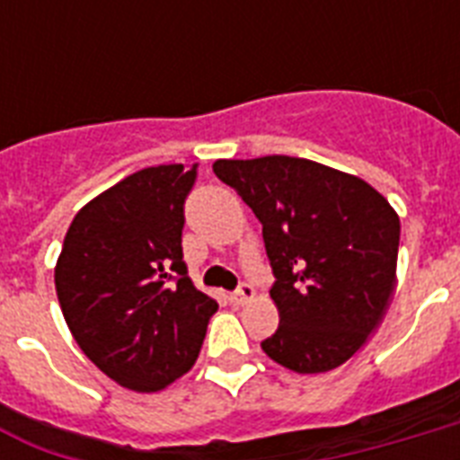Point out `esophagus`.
<instances>
[{"instance_id":"obj_1","label":"esophagus","mask_w":460,"mask_h":460,"mask_svg":"<svg viewBox=\"0 0 460 460\" xmlns=\"http://www.w3.org/2000/svg\"><path fill=\"white\" fill-rule=\"evenodd\" d=\"M252 298H255V288H252V284H248V281H243V284L231 294V303H234V305H245V303L252 301Z\"/></svg>"}]
</instances>
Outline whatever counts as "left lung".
Segmentation results:
<instances>
[{
    "label": "left lung",
    "mask_w": 460,
    "mask_h": 460,
    "mask_svg": "<svg viewBox=\"0 0 460 460\" xmlns=\"http://www.w3.org/2000/svg\"><path fill=\"white\" fill-rule=\"evenodd\" d=\"M212 169L262 224L279 310L262 350L301 375L346 363L392 301L396 209L363 179L313 159H217Z\"/></svg>",
    "instance_id": "1"
}]
</instances>
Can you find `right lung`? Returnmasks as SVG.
<instances>
[{
	"label": "right lung",
	"mask_w": 460,
	"mask_h": 460,
	"mask_svg": "<svg viewBox=\"0 0 460 460\" xmlns=\"http://www.w3.org/2000/svg\"><path fill=\"white\" fill-rule=\"evenodd\" d=\"M198 164L147 166L83 205L54 287L81 350L117 385L159 392L200 353L217 301L183 262V202Z\"/></svg>",
	"instance_id": "right-lung-1"
}]
</instances>
